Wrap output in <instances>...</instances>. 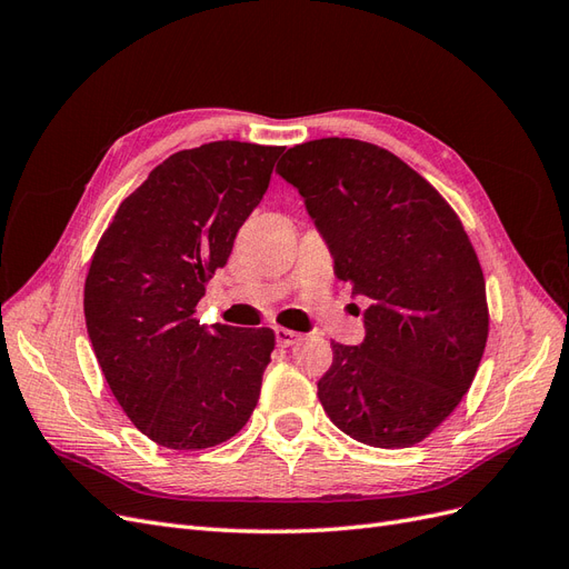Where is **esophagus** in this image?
<instances>
[{
    "instance_id": "obj_1",
    "label": "esophagus",
    "mask_w": 569,
    "mask_h": 569,
    "mask_svg": "<svg viewBox=\"0 0 569 569\" xmlns=\"http://www.w3.org/2000/svg\"><path fill=\"white\" fill-rule=\"evenodd\" d=\"M274 337H278V343L282 349H287V347H295V343L301 339V335L299 332H295V330H287V327H278V330H274Z\"/></svg>"
}]
</instances>
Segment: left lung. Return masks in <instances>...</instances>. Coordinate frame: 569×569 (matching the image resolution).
<instances>
[{"label":"left lung","mask_w":569,"mask_h":569,"mask_svg":"<svg viewBox=\"0 0 569 569\" xmlns=\"http://www.w3.org/2000/svg\"><path fill=\"white\" fill-rule=\"evenodd\" d=\"M278 173L306 199L337 278L370 299L366 341H332L325 412L377 449L420 443L468 393L487 347V284L468 232L432 184L370 142L297 144Z\"/></svg>","instance_id":"left-lung-1"}]
</instances>
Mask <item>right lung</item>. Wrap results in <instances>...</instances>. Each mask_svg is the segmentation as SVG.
<instances>
[{
    "instance_id": "right-lung-1",
    "label": "right lung",
    "mask_w": 569,
    "mask_h": 569,
    "mask_svg": "<svg viewBox=\"0 0 569 569\" xmlns=\"http://www.w3.org/2000/svg\"><path fill=\"white\" fill-rule=\"evenodd\" d=\"M284 147L209 142L151 170L118 206L84 280L99 368L130 422L166 449L232 439L261 396L274 332L194 318Z\"/></svg>"
}]
</instances>
